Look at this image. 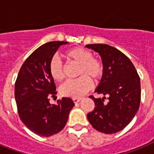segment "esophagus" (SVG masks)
Segmentation results:
<instances>
[{"label": "esophagus", "mask_w": 154, "mask_h": 154, "mask_svg": "<svg viewBox=\"0 0 154 154\" xmlns=\"http://www.w3.org/2000/svg\"><path fill=\"white\" fill-rule=\"evenodd\" d=\"M72 100H73V101H74L75 104H77L78 102H80V101H81L82 99L78 98V97H73V98H72Z\"/></svg>", "instance_id": "34e87169"}]
</instances>
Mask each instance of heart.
I'll use <instances>...</instances> for the list:
<instances>
[{
    "instance_id": "obj_1",
    "label": "heart",
    "mask_w": 154,
    "mask_h": 154,
    "mask_svg": "<svg viewBox=\"0 0 154 154\" xmlns=\"http://www.w3.org/2000/svg\"><path fill=\"white\" fill-rule=\"evenodd\" d=\"M65 58L70 62L79 65L77 76L80 77L65 82L60 87V93L62 96L69 97H79L86 94L92 87L90 78L97 82L103 75L104 68L101 60L93 57V54L82 47H76L68 50L65 53ZM49 72L54 81L60 82L63 80L64 67L60 60L57 57H53L49 62Z\"/></svg>"
}]
</instances>
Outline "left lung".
I'll list each match as a JSON object with an SVG mask.
<instances>
[{
	"label": "left lung",
	"mask_w": 154,
	"mask_h": 154,
	"mask_svg": "<svg viewBox=\"0 0 154 154\" xmlns=\"http://www.w3.org/2000/svg\"><path fill=\"white\" fill-rule=\"evenodd\" d=\"M101 56L103 75L95 89L102 98L94 100L95 108L87 114L92 126L104 134L117 133L129 124L137 112L141 101V82L131 60L114 47L105 44L87 45ZM108 103L104 102L105 96Z\"/></svg>",
	"instance_id": "obj_1"
}]
</instances>
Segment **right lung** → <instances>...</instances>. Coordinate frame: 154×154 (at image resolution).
I'll return each mask as SVG.
<instances>
[{
    "mask_svg": "<svg viewBox=\"0 0 154 154\" xmlns=\"http://www.w3.org/2000/svg\"><path fill=\"white\" fill-rule=\"evenodd\" d=\"M69 42H50L42 45L26 59L15 83V100L20 120L32 133L49 137L61 131L74 102L69 97L49 103L56 85L49 66L57 49Z\"/></svg>",
    "mask_w": 154,
    "mask_h": 154,
    "instance_id": "add662e5",
    "label": "right lung"
}]
</instances>
